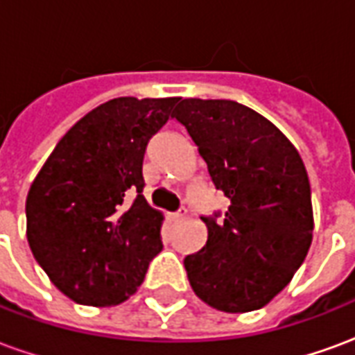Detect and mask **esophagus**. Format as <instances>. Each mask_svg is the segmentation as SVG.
I'll return each instance as SVG.
<instances>
[{
    "label": "esophagus",
    "instance_id": "obj_1",
    "mask_svg": "<svg viewBox=\"0 0 355 355\" xmlns=\"http://www.w3.org/2000/svg\"><path fill=\"white\" fill-rule=\"evenodd\" d=\"M186 216V211H177V213H169L167 218H169L171 223H178V220H182Z\"/></svg>",
    "mask_w": 355,
    "mask_h": 355
}]
</instances>
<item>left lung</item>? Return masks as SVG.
Instances as JSON below:
<instances>
[{
    "instance_id": "1",
    "label": "left lung",
    "mask_w": 355,
    "mask_h": 355,
    "mask_svg": "<svg viewBox=\"0 0 355 355\" xmlns=\"http://www.w3.org/2000/svg\"><path fill=\"white\" fill-rule=\"evenodd\" d=\"M173 117L230 200L228 211L201 216L207 243L184 259L190 285L216 310H259L287 287L312 243L304 163L274 123L239 102L184 98Z\"/></svg>"
}]
</instances>
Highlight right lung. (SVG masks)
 <instances>
[{"label": "right lung", "instance_id": "1", "mask_svg": "<svg viewBox=\"0 0 355 355\" xmlns=\"http://www.w3.org/2000/svg\"><path fill=\"white\" fill-rule=\"evenodd\" d=\"M178 98L119 96L60 139L26 198V236L58 291L85 306L123 302L163 249L142 162Z\"/></svg>", "mask_w": 355, "mask_h": 355}]
</instances>
